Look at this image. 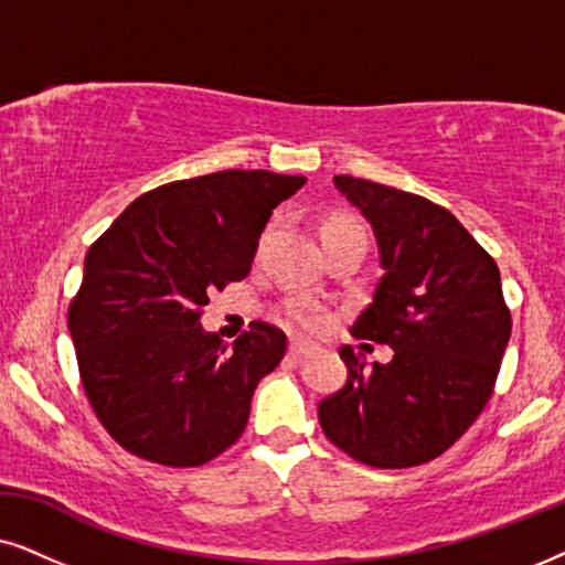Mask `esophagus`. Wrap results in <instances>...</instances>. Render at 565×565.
I'll use <instances>...</instances> for the list:
<instances>
[{
  "mask_svg": "<svg viewBox=\"0 0 565 565\" xmlns=\"http://www.w3.org/2000/svg\"><path fill=\"white\" fill-rule=\"evenodd\" d=\"M289 353L295 359H307V356H315V353H318V349H315V345H310V343H302V341H295L289 345Z\"/></svg>",
  "mask_w": 565,
  "mask_h": 565,
  "instance_id": "1",
  "label": "esophagus"
}]
</instances>
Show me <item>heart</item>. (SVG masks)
<instances>
[{
    "instance_id": "b5f03b06",
    "label": "heart",
    "mask_w": 565,
    "mask_h": 565,
    "mask_svg": "<svg viewBox=\"0 0 565 565\" xmlns=\"http://www.w3.org/2000/svg\"><path fill=\"white\" fill-rule=\"evenodd\" d=\"M349 227H361V224L349 220V216H335V220H330L326 224V232H330V230H349ZM289 320L295 322V326L305 328V330H318L322 326V315L315 310V307H310V305H291L289 307Z\"/></svg>"
}]
</instances>
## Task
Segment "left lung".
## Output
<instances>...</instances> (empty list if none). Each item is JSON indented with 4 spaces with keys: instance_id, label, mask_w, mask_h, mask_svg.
I'll use <instances>...</instances> for the list:
<instances>
[{
    "instance_id": "1",
    "label": "left lung",
    "mask_w": 565,
    "mask_h": 565,
    "mask_svg": "<svg viewBox=\"0 0 565 565\" xmlns=\"http://www.w3.org/2000/svg\"><path fill=\"white\" fill-rule=\"evenodd\" d=\"M333 180L372 224L385 268L351 333L387 343L393 359L366 370L343 345L349 380L318 418L353 460L413 468L447 452L493 395L511 335L501 274L445 206L364 178Z\"/></svg>"
}]
</instances>
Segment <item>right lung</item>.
I'll list each match as a JSON object with an SVG mask.
<instances>
[{
  "label": "right lung",
  "instance_id": "1",
  "mask_svg": "<svg viewBox=\"0 0 565 565\" xmlns=\"http://www.w3.org/2000/svg\"><path fill=\"white\" fill-rule=\"evenodd\" d=\"M305 183L268 170L175 180L139 195L87 250L70 333L87 401L126 452L195 468L245 431L287 335L255 320L227 349L201 310L250 274L270 212Z\"/></svg>",
  "mask_w": 565,
  "mask_h": 565
}]
</instances>
